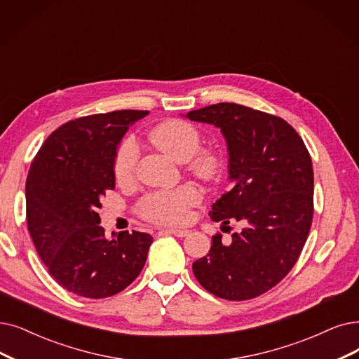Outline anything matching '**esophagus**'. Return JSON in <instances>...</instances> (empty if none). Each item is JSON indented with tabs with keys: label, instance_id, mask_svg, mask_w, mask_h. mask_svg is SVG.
<instances>
[{
	"label": "esophagus",
	"instance_id": "1",
	"mask_svg": "<svg viewBox=\"0 0 359 359\" xmlns=\"http://www.w3.org/2000/svg\"><path fill=\"white\" fill-rule=\"evenodd\" d=\"M162 233L172 234V236H177V237H185V236L190 234L189 229H180V228H166V229H162Z\"/></svg>",
	"mask_w": 359,
	"mask_h": 359
}]
</instances>
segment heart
<instances>
[{
	"mask_svg": "<svg viewBox=\"0 0 359 359\" xmlns=\"http://www.w3.org/2000/svg\"><path fill=\"white\" fill-rule=\"evenodd\" d=\"M154 146L177 162H185L187 169L198 178H217L224 166L222 156L212 147H200L202 135L197 128L181 119H169L150 133ZM138 144L134 137H126L114 154V178L119 184H130L135 177ZM200 193L191 184L169 191L150 193L141 198L138 212L142 218L156 224H184L190 218V209L198 203Z\"/></svg>",
	"mask_w": 359,
	"mask_h": 359,
	"instance_id": "1",
	"label": "heart"
}]
</instances>
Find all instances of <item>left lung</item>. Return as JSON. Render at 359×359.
Masks as SVG:
<instances>
[{
    "instance_id": "1",
    "label": "left lung",
    "mask_w": 359,
    "mask_h": 359,
    "mask_svg": "<svg viewBox=\"0 0 359 359\" xmlns=\"http://www.w3.org/2000/svg\"><path fill=\"white\" fill-rule=\"evenodd\" d=\"M221 128L233 185L209 212L212 221L243 228L224 245L212 236L206 256L193 264L203 287L226 300H249L277 285L297 262L313 217V169L309 151L284 119L236 103L187 113ZM229 228V226H228Z\"/></svg>"
}]
</instances>
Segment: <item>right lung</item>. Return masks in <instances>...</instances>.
Instances as JSON below:
<instances>
[{"label":"right lung","mask_w":359,"mask_h":359,"mask_svg":"<svg viewBox=\"0 0 359 359\" xmlns=\"http://www.w3.org/2000/svg\"><path fill=\"white\" fill-rule=\"evenodd\" d=\"M144 110H116L69 121L34 157L26 180V221L50 276L70 293L103 299L126 289L146 264L153 237H104L98 208L114 189V154Z\"/></svg>","instance_id":"obj_1"}]
</instances>
